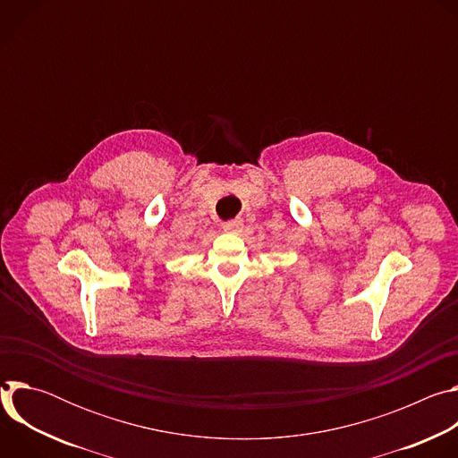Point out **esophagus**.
Segmentation results:
<instances>
[{"instance_id":"1","label":"esophagus","mask_w":458,"mask_h":458,"mask_svg":"<svg viewBox=\"0 0 458 458\" xmlns=\"http://www.w3.org/2000/svg\"><path fill=\"white\" fill-rule=\"evenodd\" d=\"M241 228H242V219H241V217H235V219H230V221L223 223V230H225V232L235 233V232H239Z\"/></svg>"}]
</instances>
